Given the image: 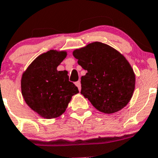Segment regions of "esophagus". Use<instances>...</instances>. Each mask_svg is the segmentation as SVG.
Returning <instances> with one entry per match:
<instances>
[{
	"label": "esophagus",
	"mask_w": 158,
	"mask_h": 158,
	"mask_svg": "<svg viewBox=\"0 0 158 158\" xmlns=\"http://www.w3.org/2000/svg\"><path fill=\"white\" fill-rule=\"evenodd\" d=\"M75 84H76V85L77 86L78 89H79V91H80L81 89V81H77Z\"/></svg>",
	"instance_id": "esophagus-1"
}]
</instances>
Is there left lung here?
Returning a JSON list of instances; mask_svg holds the SVG:
<instances>
[{"mask_svg": "<svg viewBox=\"0 0 158 158\" xmlns=\"http://www.w3.org/2000/svg\"><path fill=\"white\" fill-rule=\"evenodd\" d=\"M73 54L87 71L81 79V93L96 109L111 114L128 104L135 90V75L123 55L100 42L77 49Z\"/></svg>", "mask_w": 158, "mask_h": 158, "instance_id": "obj_1", "label": "left lung"}]
</instances>
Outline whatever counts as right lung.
Returning <instances> with one entry per match:
<instances>
[{
	"label": "right lung",
	"instance_id": "add662e5",
	"mask_svg": "<svg viewBox=\"0 0 158 158\" xmlns=\"http://www.w3.org/2000/svg\"><path fill=\"white\" fill-rule=\"evenodd\" d=\"M65 57V51H47L36 58L22 76L25 102L43 118L62 115L72 96L79 93L77 87L69 81L67 71L57 70Z\"/></svg>",
	"mask_w": 158,
	"mask_h": 158
}]
</instances>
